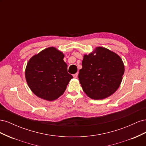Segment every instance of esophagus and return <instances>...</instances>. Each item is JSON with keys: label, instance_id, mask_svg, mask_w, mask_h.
<instances>
[{"label": "esophagus", "instance_id": "1", "mask_svg": "<svg viewBox=\"0 0 146 146\" xmlns=\"http://www.w3.org/2000/svg\"><path fill=\"white\" fill-rule=\"evenodd\" d=\"M73 77H74V78H77V77H78V73H76V74H74V75H73Z\"/></svg>", "mask_w": 146, "mask_h": 146}]
</instances>
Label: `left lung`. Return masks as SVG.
<instances>
[{
  "instance_id": "8db88e82",
  "label": "left lung",
  "mask_w": 146,
  "mask_h": 146,
  "mask_svg": "<svg viewBox=\"0 0 146 146\" xmlns=\"http://www.w3.org/2000/svg\"><path fill=\"white\" fill-rule=\"evenodd\" d=\"M124 74V65L119 56L107 48L98 47L83 56L78 79L83 91L90 98L100 100L118 89Z\"/></svg>"
}]
</instances>
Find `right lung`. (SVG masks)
<instances>
[{"label": "right lung", "mask_w": 146, "mask_h": 146, "mask_svg": "<svg viewBox=\"0 0 146 146\" xmlns=\"http://www.w3.org/2000/svg\"><path fill=\"white\" fill-rule=\"evenodd\" d=\"M64 54L54 47H48L30 59L26 66V81L39 98L54 100L62 95L73 77L68 72Z\"/></svg>", "instance_id": "1"}]
</instances>
